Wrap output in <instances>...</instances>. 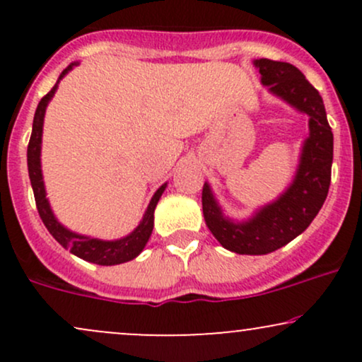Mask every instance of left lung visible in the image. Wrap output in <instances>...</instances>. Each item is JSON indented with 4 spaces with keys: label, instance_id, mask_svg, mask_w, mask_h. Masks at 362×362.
I'll use <instances>...</instances> for the list:
<instances>
[{
    "label": "left lung",
    "instance_id": "obj_1",
    "mask_svg": "<svg viewBox=\"0 0 362 362\" xmlns=\"http://www.w3.org/2000/svg\"><path fill=\"white\" fill-rule=\"evenodd\" d=\"M262 85L310 117L296 175L274 202L260 207L247 221L223 214L209 184L202 187V213L207 228L226 250L242 255H265L301 235L325 202L330 187L334 134L318 90L289 62L255 59Z\"/></svg>",
    "mask_w": 362,
    "mask_h": 362
}]
</instances>
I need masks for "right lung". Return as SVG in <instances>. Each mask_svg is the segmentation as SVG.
Masks as SVG:
<instances>
[{
	"label": "right lung",
	"mask_w": 362,
	"mask_h": 362,
	"mask_svg": "<svg viewBox=\"0 0 362 362\" xmlns=\"http://www.w3.org/2000/svg\"><path fill=\"white\" fill-rule=\"evenodd\" d=\"M73 66H78V62H73L68 68L59 74V83L62 78L71 71ZM57 83L52 86V90L39 102L37 105L35 115H34V126H32V136L28 141L27 148V165H28V177H30L32 189H34V197L37 211H39L40 219L45 224V228L49 230L56 242H59L62 247L68 248L73 255L80 257V259L86 262H93L98 265H117L129 262L139 255L143 252V248L146 247L149 236H151L153 224H155V207L160 201L161 194H163L165 187L163 184L160 189L156 190L155 195L149 201L146 213H144L141 223L136 226V230L132 233L119 240H100V238H91V236L78 235L74 231L68 230L62 224L57 221L56 216H54L51 204H49L47 197H45V187H44V178H42V168H40V144H42V127H44V115L45 109H47V103L51 102L57 90Z\"/></svg>",
	"instance_id": "right-lung-1"
}]
</instances>
